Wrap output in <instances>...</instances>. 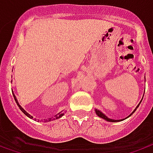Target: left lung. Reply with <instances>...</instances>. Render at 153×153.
Here are the masks:
<instances>
[{
	"instance_id": "obj_1",
	"label": "left lung",
	"mask_w": 153,
	"mask_h": 153,
	"mask_svg": "<svg viewBox=\"0 0 153 153\" xmlns=\"http://www.w3.org/2000/svg\"><path fill=\"white\" fill-rule=\"evenodd\" d=\"M142 100H143V99H142ZM142 100H141V102H142ZM141 102H140L139 104H138V105H137V106L136 107V108H135V109L132 111V113L131 114H130V115H129L128 117H130V116H131V115H132V114H133V113H134L135 111H136L137 108H138V106H139V105H140V103H141ZM95 113H96V114H97V115H98L99 117H102V118H103V119H105V120H106V121H108V122H113V123H116V122H119V121H120V120H114V119H111V118H108V117H107L105 114H102V112H101V111H99V109H95Z\"/></svg>"
}]
</instances>
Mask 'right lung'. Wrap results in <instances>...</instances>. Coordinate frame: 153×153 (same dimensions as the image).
I'll use <instances>...</instances> for the list:
<instances>
[{"instance_id":"1","label":"right lung","mask_w":153,"mask_h":153,"mask_svg":"<svg viewBox=\"0 0 153 153\" xmlns=\"http://www.w3.org/2000/svg\"><path fill=\"white\" fill-rule=\"evenodd\" d=\"M12 94H13L14 99H15V100H16V103H17V105H18V107L20 108V109H21V111H22V112H23V113H24V114H25L26 116H27V117H30V118H31V119H32V118H33V117H32L30 114H29L28 113H27V112H26V111H25V110L24 108H22V107H21V105H20V104H19V102H18V100H17L16 97V95H15V94H14V93H12ZM64 114H65V112H59V113L58 114H56V115H55V116H54V117H50V118H49V119H47V120L45 122H51V120H54V119H58V118H60V117H61L62 116L64 115Z\"/></svg>"}]
</instances>
